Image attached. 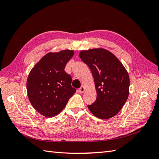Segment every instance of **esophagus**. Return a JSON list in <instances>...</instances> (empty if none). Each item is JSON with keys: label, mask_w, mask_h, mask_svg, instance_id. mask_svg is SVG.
Masks as SVG:
<instances>
[{"label": "esophagus", "mask_w": 159, "mask_h": 159, "mask_svg": "<svg viewBox=\"0 0 159 159\" xmlns=\"http://www.w3.org/2000/svg\"><path fill=\"white\" fill-rule=\"evenodd\" d=\"M85 88L84 87V85H82V86H81V87L79 89V92L80 93H83L84 92V91H85Z\"/></svg>", "instance_id": "esophagus-1"}]
</instances>
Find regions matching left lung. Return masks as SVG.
Segmentation results:
<instances>
[{
	"label": "left lung",
	"mask_w": 159,
	"mask_h": 159,
	"mask_svg": "<svg viewBox=\"0 0 159 159\" xmlns=\"http://www.w3.org/2000/svg\"><path fill=\"white\" fill-rule=\"evenodd\" d=\"M81 60L88 66L93 77L97 99L88 105L96 117L107 119L116 115L129 94V76L117 57L104 48L82 50Z\"/></svg>",
	"instance_id": "1"
}]
</instances>
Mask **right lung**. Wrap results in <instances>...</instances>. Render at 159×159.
Returning a JSON list of instances; mask_svg holds the SVG:
<instances>
[{
    "label": "right lung",
    "mask_w": 159,
    "mask_h": 159,
    "mask_svg": "<svg viewBox=\"0 0 159 159\" xmlns=\"http://www.w3.org/2000/svg\"><path fill=\"white\" fill-rule=\"evenodd\" d=\"M74 50L50 52L43 56L30 71L26 88L33 107L46 117H54L63 110L75 93L71 77L64 69Z\"/></svg>",
    "instance_id": "obj_1"
}]
</instances>
